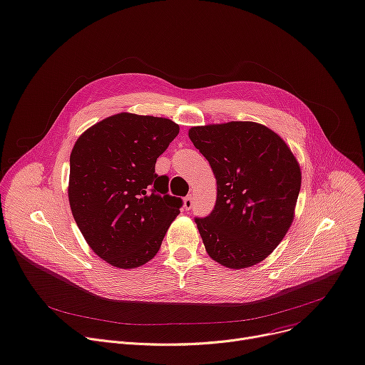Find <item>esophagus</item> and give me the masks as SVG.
Wrapping results in <instances>:
<instances>
[{"label":"esophagus","instance_id":"1","mask_svg":"<svg viewBox=\"0 0 365 365\" xmlns=\"http://www.w3.org/2000/svg\"><path fill=\"white\" fill-rule=\"evenodd\" d=\"M183 207H185V210H190L193 207V197L192 195H187L183 200Z\"/></svg>","mask_w":365,"mask_h":365}]
</instances>
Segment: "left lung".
Here are the masks:
<instances>
[{
  "instance_id": "left-lung-1",
  "label": "left lung",
  "mask_w": 365,
  "mask_h": 365,
  "mask_svg": "<svg viewBox=\"0 0 365 365\" xmlns=\"http://www.w3.org/2000/svg\"><path fill=\"white\" fill-rule=\"evenodd\" d=\"M189 138L217 180L214 210L195 217L208 255L227 269L258 264L294 222L297 158L277 133L254 121L190 128Z\"/></svg>"
}]
</instances>
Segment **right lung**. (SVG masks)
Returning a JSON list of instances; mask_svg holds the SVG:
<instances>
[{"label":"right lung","instance_id":"obj_1","mask_svg":"<svg viewBox=\"0 0 365 365\" xmlns=\"http://www.w3.org/2000/svg\"><path fill=\"white\" fill-rule=\"evenodd\" d=\"M179 133L175 121L120 113L83 132L70 154L68 202L92 251L118 269L158 252L183 201L168 195L157 158Z\"/></svg>","mask_w":365,"mask_h":365}]
</instances>
